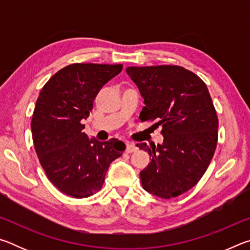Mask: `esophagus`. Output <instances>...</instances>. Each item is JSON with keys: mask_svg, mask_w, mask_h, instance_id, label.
<instances>
[{"mask_svg": "<svg viewBox=\"0 0 250 250\" xmlns=\"http://www.w3.org/2000/svg\"><path fill=\"white\" fill-rule=\"evenodd\" d=\"M138 150V147L135 146L133 143H126V147H125V152L126 153H133Z\"/></svg>", "mask_w": 250, "mask_h": 250, "instance_id": "esophagus-1", "label": "esophagus"}]
</instances>
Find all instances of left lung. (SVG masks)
I'll return each instance as SVG.
<instances>
[{
  "mask_svg": "<svg viewBox=\"0 0 250 250\" xmlns=\"http://www.w3.org/2000/svg\"><path fill=\"white\" fill-rule=\"evenodd\" d=\"M126 74L145 99L140 120H155L164 138L162 145H137L151 156L140 172L143 188L166 200L179 196L202 179L216 150L218 118L208 89L180 66H132Z\"/></svg>",
  "mask_w": 250,
  "mask_h": 250,
  "instance_id": "1",
  "label": "left lung"
}]
</instances>
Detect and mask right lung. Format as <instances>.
<instances>
[{
  "label": "right lung",
  "mask_w": 250,
  "mask_h": 250,
  "mask_svg": "<svg viewBox=\"0 0 250 250\" xmlns=\"http://www.w3.org/2000/svg\"><path fill=\"white\" fill-rule=\"evenodd\" d=\"M121 70L122 65H68L50 77L36 100L31 122L36 154L66 195L83 198L100 191L110 163L125 149L118 139H89L82 124L99 90Z\"/></svg>",
  "instance_id": "add662e5"
}]
</instances>
